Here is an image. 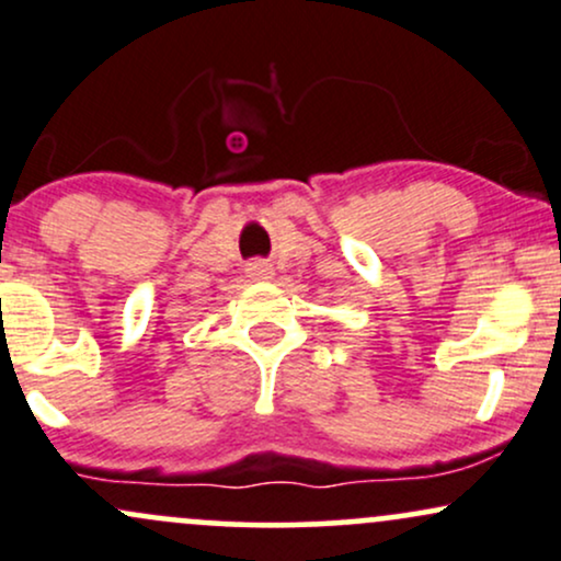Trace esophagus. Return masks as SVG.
Returning <instances> with one entry per match:
<instances>
[{"mask_svg":"<svg viewBox=\"0 0 561 561\" xmlns=\"http://www.w3.org/2000/svg\"><path fill=\"white\" fill-rule=\"evenodd\" d=\"M273 275H275V270H273V265H267V262H252V265L247 267V278L254 283L273 280Z\"/></svg>","mask_w":561,"mask_h":561,"instance_id":"obj_1","label":"esophagus"}]
</instances>
